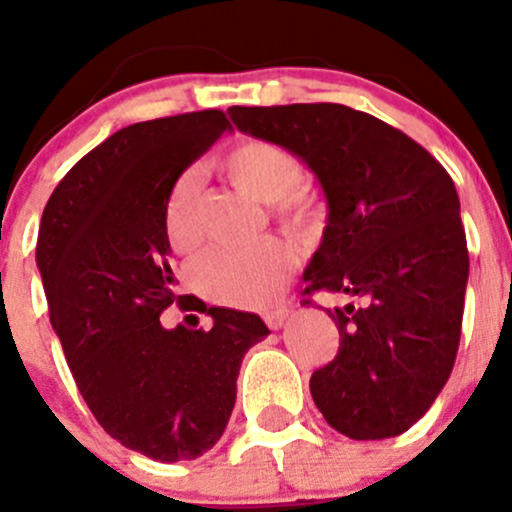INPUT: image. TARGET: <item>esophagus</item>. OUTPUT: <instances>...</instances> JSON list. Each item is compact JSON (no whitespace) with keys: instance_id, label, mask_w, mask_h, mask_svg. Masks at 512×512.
I'll return each instance as SVG.
<instances>
[{"instance_id":"1","label":"esophagus","mask_w":512,"mask_h":512,"mask_svg":"<svg viewBox=\"0 0 512 512\" xmlns=\"http://www.w3.org/2000/svg\"><path fill=\"white\" fill-rule=\"evenodd\" d=\"M262 317H265L267 327H270V329H280V327H285V322L289 319V309L287 307L267 309V312L262 314Z\"/></svg>"}]
</instances>
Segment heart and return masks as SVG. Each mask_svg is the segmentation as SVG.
<instances>
[{
    "label": "heart",
    "instance_id": "obj_1",
    "mask_svg": "<svg viewBox=\"0 0 512 512\" xmlns=\"http://www.w3.org/2000/svg\"><path fill=\"white\" fill-rule=\"evenodd\" d=\"M225 175L262 203H272L277 220L292 232H312L322 223V203L302 183V163L287 148L270 141H240L225 153ZM163 230L170 247L193 255L203 242L200 183L195 170H185L168 190ZM294 270V252L287 242L267 237L252 247H215L193 267V282L203 297L225 307L260 309L277 297Z\"/></svg>",
    "mask_w": 512,
    "mask_h": 512
}]
</instances>
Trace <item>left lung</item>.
Returning <instances> with one entry per match:
<instances>
[{"mask_svg":"<svg viewBox=\"0 0 512 512\" xmlns=\"http://www.w3.org/2000/svg\"><path fill=\"white\" fill-rule=\"evenodd\" d=\"M237 131L277 143L317 178L327 227L304 292L327 309L339 352L309 391L354 441L399 436L431 409L461 342L468 247L451 175L406 133L342 103L227 108Z\"/></svg>","mask_w":512,"mask_h":512,"instance_id":"1","label":"left lung"}]
</instances>
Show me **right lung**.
<instances>
[{
  "instance_id": "1",
  "label": "right lung",
  "mask_w": 512,
  "mask_h": 512,
  "mask_svg": "<svg viewBox=\"0 0 512 512\" xmlns=\"http://www.w3.org/2000/svg\"><path fill=\"white\" fill-rule=\"evenodd\" d=\"M225 131L223 111L121 128L61 178L39 225L36 267L81 396L108 436L160 463L220 441L242 356L270 334L257 314L200 299L213 329L160 324L175 299L165 198Z\"/></svg>"
}]
</instances>
